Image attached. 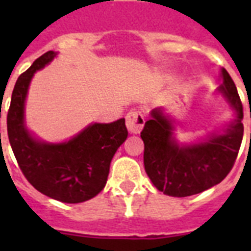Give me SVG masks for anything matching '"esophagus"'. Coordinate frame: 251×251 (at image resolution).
<instances>
[{
  "instance_id": "obj_1",
  "label": "esophagus",
  "mask_w": 251,
  "mask_h": 251,
  "mask_svg": "<svg viewBox=\"0 0 251 251\" xmlns=\"http://www.w3.org/2000/svg\"><path fill=\"white\" fill-rule=\"evenodd\" d=\"M145 125V116L139 110H131L126 116V127L129 133L138 134Z\"/></svg>"
}]
</instances>
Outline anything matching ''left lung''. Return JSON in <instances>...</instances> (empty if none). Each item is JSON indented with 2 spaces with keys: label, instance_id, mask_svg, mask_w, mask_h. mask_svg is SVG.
Here are the masks:
<instances>
[{
  "label": "left lung",
  "instance_id": "8db88e82",
  "mask_svg": "<svg viewBox=\"0 0 251 251\" xmlns=\"http://www.w3.org/2000/svg\"><path fill=\"white\" fill-rule=\"evenodd\" d=\"M222 94L236 118L222 133H208L194 143H179L175 137V120L163 108L151 110L141 138L145 143V169L157 190L171 197H189L218 185L233 167L244 137L242 104L236 84L222 69Z\"/></svg>",
  "mask_w": 251,
  "mask_h": 251
}]
</instances>
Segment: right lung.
Segmentation results:
<instances>
[{
	"label": "right lung",
	"instance_id": "obj_1",
	"mask_svg": "<svg viewBox=\"0 0 251 251\" xmlns=\"http://www.w3.org/2000/svg\"><path fill=\"white\" fill-rule=\"evenodd\" d=\"M57 52L49 50L18 78L7 112V135L19 168L28 182L49 198L80 203L104 189L110 161L127 138L125 118L110 124H91L61 143H49L29 133L25 105L31 79L50 64Z\"/></svg>",
	"mask_w": 251,
	"mask_h": 251
}]
</instances>
